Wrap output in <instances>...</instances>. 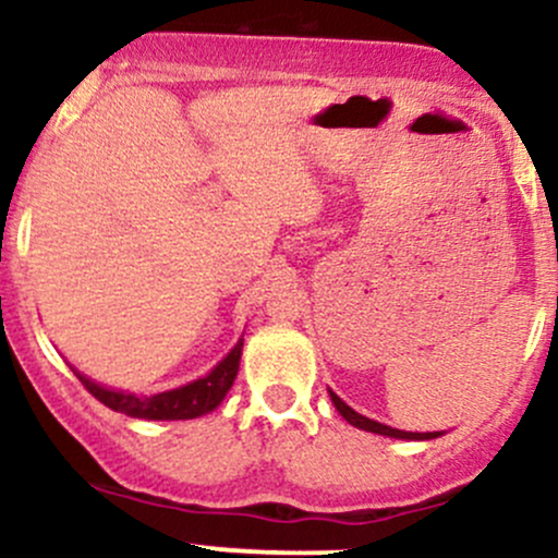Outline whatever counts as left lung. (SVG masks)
<instances>
[{"label":"left lung","instance_id":"1","mask_svg":"<svg viewBox=\"0 0 558 558\" xmlns=\"http://www.w3.org/2000/svg\"><path fill=\"white\" fill-rule=\"evenodd\" d=\"M329 398L331 403H335V409L340 411V416L345 418L348 424H353V427L359 429H366V432H374V435H385V437H396V440H435V437H440L442 432H403V429H392L387 427V424H379L374 422V418H366L361 416L359 411H353L345 400H340L335 396V392L329 390Z\"/></svg>","mask_w":558,"mask_h":558}]
</instances>
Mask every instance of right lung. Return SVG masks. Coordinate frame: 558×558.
<instances>
[{
    "label": "right lung",
    "mask_w": 558,
    "mask_h": 558,
    "mask_svg": "<svg viewBox=\"0 0 558 558\" xmlns=\"http://www.w3.org/2000/svg\"><path fill=\"white\" fill-rule=\"evenodd\" d=\"M242 345L245 342H236L231 348V353L213 368L210 374L199 377L190 385H181L177 390L158 392V396H134V392H121L110 390V387L97 385L89 377L76 372L81 385L92 392L99 403H105L112 411H121V414L134 416V418H155V422H177V418H197L210 414L223 398H227L229 387L234 385L236 372H240V359H242Z\"/></svg>",
    "instance_id": "right-lung-1"
}]
</instances>
